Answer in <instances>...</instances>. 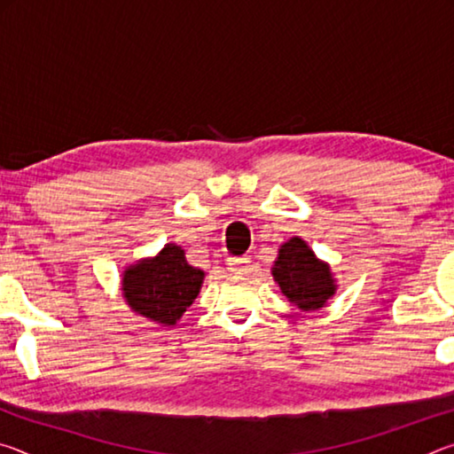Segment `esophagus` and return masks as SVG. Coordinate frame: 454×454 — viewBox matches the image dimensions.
<instances>
[{"instance_id":"obj_1","label":"esophagus","mask_w":454,"mask_h":454,"mask_svg":"<svg viewBox=\"0 0 454 454\" xmlns=\"http://www.w3.org/2000/svg\"><path fill=\"white\" fill-rule=\"evenodd\" d=\"M228 268L236 274H248L252 268V260L248 256H240V258H230L228 260Z\"/></svg>"}]
</instances>
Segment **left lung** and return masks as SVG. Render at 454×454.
Here are the masks:
<instances>
[{"mask_svg":"<svg viewBox=\"0 0 454 454\" xmlns=\"http://www.w3.org/2000/svg\"><path fill=\"white\" fill-rule=\"evenodd\" d=\"M272 278L288 302L302 312L325 309L338 290L333 268L314 254L309 242L301 236L280 244L272 266Z\"/></svg>","mask_w":454,"mask_h":454,"instance_id":"left-lung-1","label":"left lung"}]
</instances>
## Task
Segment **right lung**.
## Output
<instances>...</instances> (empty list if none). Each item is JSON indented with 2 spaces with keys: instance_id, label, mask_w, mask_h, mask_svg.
Segmentation results:
<instances>
[{
  "instance_id": "right-lung-1",
  "label": "right lung",
  "mask_w": 454,
  "mask_h": 454,
  "mask_svg": "<svg viewBox=\"0 0 454 454\" xmlns=\"http://www.w3.org/2000/svg\"><path fill=\"white\" fill-rule=\"evenodd\" d=\"M206 272L188 264L178 244H166L156 256L142 258L121 272V296L137 317L176 326L200 294Z\"/></svg>"
}]
</instances>
